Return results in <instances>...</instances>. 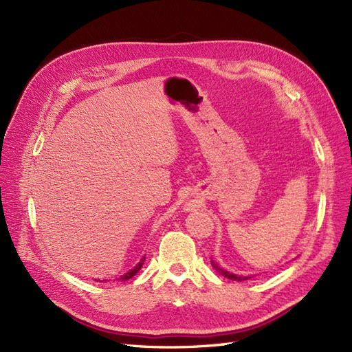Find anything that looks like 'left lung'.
Here are the masks:
<instances>
[{"label":"left lung","mask_w":352,"mask_h":352,"mask_svg":"<svg viewBox=\"0 0 352 352\" xmlns=\"http://www.w3.org/2000/svg\"><path fill=\"white\" fill-rule=\"evenodd\" d=\"M212 264V267H214L219 273H221L223 276H225V278H228V279H230V280H238V282H242V280H247V279H250V278H247V276H236V274H233V273H229V272H226V270H223L221 267H219V265L216 264V263H211Z\"/></svg>","instance_id":"8db88e82"}]
</instances>
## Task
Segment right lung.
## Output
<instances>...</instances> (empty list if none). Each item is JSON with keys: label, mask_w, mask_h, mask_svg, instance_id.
<instances>
[{"label": "right lung", "mask_w": 352, "mask_h": 352, "mask_svg": "<svg viewBox=\"0 0 352 352\" xmlns=\"http://www.w3.org/2000/svg\"><path fill=\"white\" fill-rule=\"evenodd\" d=\"M144 260L145 258H142L141 260V263H138L136 265H135V267L132 269V270H129V272H127L126 274H123V276H120V279L122 280H127V279H131V278H133V276L138 273V272H140L141 270V267H142V264H144Z\"/></svg>", "instance_id": "right-lung-1"}]
</instances>
